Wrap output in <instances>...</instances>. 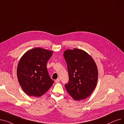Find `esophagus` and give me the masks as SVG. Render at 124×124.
Segmentation results:
<instances>
[{"label":"esophagus","mask_w":124,"mask_h":124,"mask_svg":"<svg viewBox=\"0 0 124 124\" xmlns=\"http://www.w3.org/2000/svg\"><path fill=\"white\" fill-rule=\"evenodd\" d=\"M60 79L59 78H57V79H56V80H55V82L56 83H58L59 82H60Z\"/></svg>","instance_id":"34e87169"}]
</instances>
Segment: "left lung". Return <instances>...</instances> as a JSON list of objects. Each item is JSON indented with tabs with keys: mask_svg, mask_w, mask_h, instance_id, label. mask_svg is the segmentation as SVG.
<instances>
[{
	"mask_svg": "<svg viewBox=\"0 0 124 124\" xmlns=\"http://www.w3.org/2000/svg\"><path fill=\"white\" fill-rule=\"evenodd\" d=\"M69 75L65 84L67 92L76 101L84 100L95 89L98 77L96 65L86 52L74 49L64 52Z\"/></svg>",
	"mask_w": 124,
	"mask_h": 124,
	"instance_id": "left-lung-1",
	"label": "left lung"
}]
</instances>
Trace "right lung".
Here are the masks:
<instances>
[{
  "label": "right lung",
  "instance_id": "add662e5",
  "mask_svg": "<svg viewBox=\"0 0 124 124\" xmlns=\"http://www.w3.org/2000/svg\"><path fill=\"white\" fill-rule=\"evenodd\" d=\"M53 54L51 51L36 48L23 56L17 68L19 84L29 96L40 97L54 83L47 69V63Z\"/></svg>",
  "mask_w": 124,
  "mask_h": 124
}]
</instances>
